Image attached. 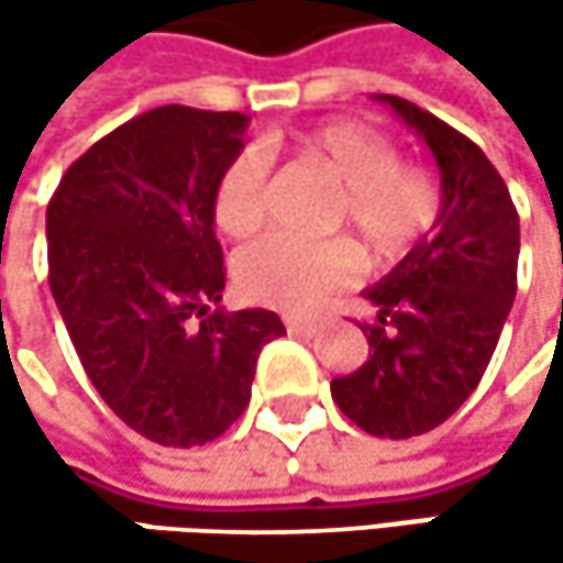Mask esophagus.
Masks as SVG:
<instances>
[{
  "label": "esophagus",
  "instance_id": "esophagus-1",
  "mask_svg": "<svg viewBox=\"0 0 563 563\" xmlns=\"http://www.w3.org/2000/svg\"><path fill=\"white\" fill-rule=\"evenodd\" d=\"M283 325H286V332H289V335H316V332H319V322H316V319H296V316H286V319H283Z\"/></svg>",
  "mask_w": 563,
  "mask_h": 563
}]
</instances>
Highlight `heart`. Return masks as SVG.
Returning <instances> with one entry per match:
<instances>
[{"label": "heart", "instance_id": "b5f03b06", "mask_svg": "<svg viewBox=\"0 0 563 563\" xmlns=\"http://www.w3.org/2000/svg\"><path fill=\"white\" fill-rule=\"evenodd\" d=\"M286 150L316 163L339 181L332 211L335 228L352 234L378 257H397L417 244L440 218V185L420 166H407L385 133L358 120H332L289 136L271 153ZM271 156L241 150L214 181L211 214L221 234L247 238L267 218ZM355 274V254L342 241L306 244L292 238H264L238 261V286L247 299L286 312H309L329 299L335 286Z\"/></svg>", "mask_w": 563, "mask_h": 563}]
</instances>
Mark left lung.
Returning a JSON list of instances; mask_svg holds the SVG:
<instances>
[{"instance_id":"8db88e82","label":"left lung","mask_w":563,"mask_h":563,"mask_svg":"<svg viewBox=\"0 0 563 563\" xmlns=\"http://www.w3.org/2000/svg\"><path fill=\"white\" fill-rule=\"evenodd\" d=\"M378 100L430 146L443 198L433 234L365 289L368 362L332 378V400L365 433L407 440L463 407L499 345L518 286V211L473 140L404 97Z\"/></svg>"}]
</instances>
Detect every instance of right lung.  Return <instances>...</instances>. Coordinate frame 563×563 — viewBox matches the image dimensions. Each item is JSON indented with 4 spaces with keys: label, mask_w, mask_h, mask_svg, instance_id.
Masks as SVG:
<instances>
[{
    "label": "right lung",
    "mask_w": 563,
    "mask_h": 563,
    "mask_svg": "<svg viewBox=\"0 0 563 563\" xmlns=\"http://www.w3.org/2000/svg\"><path fill=\"white\" fill-rule=\"evenodd\" d=\"M251 117L156 107L97 140L48 201V283L107 407L159 446H205L247 407L271 309H208L224 289L214 181Z\"/></svg>",
    "instance_id": "add662e5"
}]
</instances>
